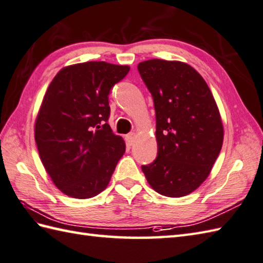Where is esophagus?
Returning <instances> with one entry per match:
<instances>
[{"label":"esophagus","mask_w":263,"mask_h":263,"mask_svg":"<svg viewBox=\"0 0 263 263\" xmlns=\"http://www.w3.org/2000/svg\"><path fill=\"white\" fill-rule=\"evenodd\" d=\"M135 138H136V134L135 133H129V134H128V135H126L127 144L129 145V146H132V145L134 144V142H135Z\"/></svg>","instance_id":"1"}]
</instances>
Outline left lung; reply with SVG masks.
I'll use <instances>...</instances> for the list:
<instances>
[{
    "label": "left lung",
    "instance_id": "8db88e82",
    "mask_svg": "<svg viewBox=\"0 0 263 263\" xmlns=\"http://www.w3.org/2000/svg\"><path fill=\"white\" fill-rule=\"evenodd\" d=\"M137 68L156 112L157 157L142 170L160 195L184 197L207 179L219 155L224 127L218 107L189 64L149 60Z\"/></svg>",
    "mask_w": 263,
    "mask_h": 263
}]
</instances>
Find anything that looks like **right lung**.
<instances>
[{
    "instance_id": "1",
    "label": "right lung",
    "mask_w": 263,
    "mask_h": 263,
    "mask_svg": "<svg viewBox=\"0 0 263 263\" xmlns=\"http://www.w3.org/2000/svg\"><path fill=\"white\" fill-rule=\"evenodd\" d=\"M130 67L86 62L63 67L46 91L34 139L46 172L63 194L87 199L109 184L126 151L107 121L108 96Z\"/></svg>"
}]
</instances>
